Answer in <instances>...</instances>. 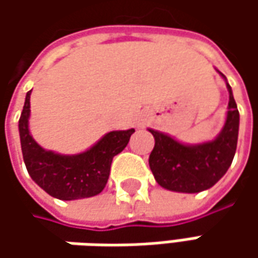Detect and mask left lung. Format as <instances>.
<instances>
[{"instance_id":"1","label":"left lung","mask_w":258,"mask_h":258,"mask_svg":"<svg viewBox=\"0 0 258 258\" xmlns=\"http://www.w3.org/2000/svg\"><path fill=\"white\" fill-rule=\"evenodd\" d=\"M227 89L230 93L227 120L221 134L211 142L188 146L149 129L155 138L149 166L162 188L176 192H201L215 185L228 171L237 149L240 113L228 83Z\"/></svg>"}]
</instances>
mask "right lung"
I'll return each mask as SVG.
<instances>
[{
    "label": "right lung",
    "mask_w": 258,
    "mask_h": 258,
    "mask_svg": "<svg viewBox=\"0 0 258 258\" xmlns=\"http://www.w3.org/2000/svg\"><path fill=\"white\" fill-rule=\"evenodd\" d=\"M30 94L18 120L21 151L30 176L45 192L58 200L72 201L94 197L107 183L113 156L126 148L135 129L106 134L89 151L79 155H58L45 151L33 139L28 131Z\"/></svg>",
    "instance_id": "1"
}]
</instances>
